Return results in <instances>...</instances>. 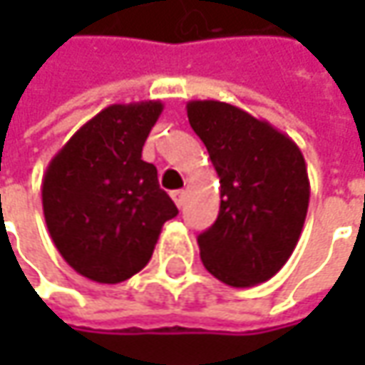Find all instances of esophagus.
Instances as JSON below:
<instances>
[{
  "instance_id": "34e87169",
  "label": "esophagus",
  "mask_w": 365,
  "mask_h": 365,
  "mask_svg": "<svg viewBox=\"0 0 365 365\" xmlns=\"http://www.w3.org/2000/svg\"><path fill=\"white\" fill-rule=\"evenodd\" d=\"M173 201H175L176 207L180 209V207L185 205V201H187V192H185V190H175V192H173Z\"/></svg>"
}]
</instances>
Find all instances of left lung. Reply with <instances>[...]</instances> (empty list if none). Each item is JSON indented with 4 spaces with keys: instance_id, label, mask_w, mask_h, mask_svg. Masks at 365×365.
Returning <instances> with one entry per match:
<instances>
[{
    "instance_id": "1",
    "label": "left lung",
    "mask_w": 365,
    "mask_h": 365,
    "mask_svg": "<svg viewBox=\"0 0 365 365\" xmlns=\"http://www.w3.org/2000/svg\"><path fill=\"white\" fill-rule=\"evenodd\" d=\"M190 128L219 176L217 221L197 242L205 268L245 288L270 280L299 244L311 185L301 148L223 101H189Z\"/></svg>"
}]
</instances>
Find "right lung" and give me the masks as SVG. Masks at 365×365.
Segmentation results:
<instances>
[{
  "label": "right lung",
  "instance_id": "right-lung-1",
  "mask_svg": "<svg viewBox=\"0 0 365 365\" xmlns=\"http://www.w3.org/2000/svg\"><path fill=\"white\" fill-rule=\"evenodd\" d=\"M160 101L115 103L81 125L42 178L50 237L81 276L118 284L146 266L162 225L178 209L142 160Z\"/></svg>",
  "mask_w": 365,
  "mask_h": 365
}]
</instances>
